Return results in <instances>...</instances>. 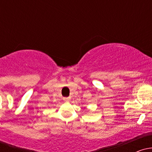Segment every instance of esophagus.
<instances>
[{"label": "esophagus", "instance_id": "34e87169", "mask_svg": "<svg viewBox=\"0 0 152 152\" xmlns=\"http://www.w3.org/2000/svg\"><path fill=\"white\" fill-rule=\"evenodd\" d=\"M70 99H71L70 97H65V98H64V100L66 102H69V101H70Z\"/></svg>", "mask_w": 152, "mask_h": 152}]
</instances>
